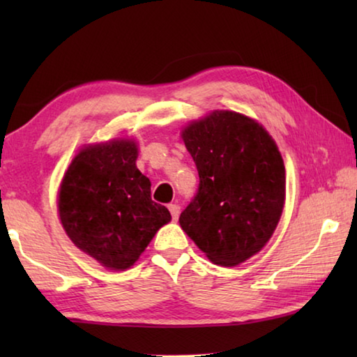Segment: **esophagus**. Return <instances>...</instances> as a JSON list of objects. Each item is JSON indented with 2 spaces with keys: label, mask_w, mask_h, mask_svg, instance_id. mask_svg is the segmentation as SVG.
Returning a JSON list of instances; mask_svg holds the SVG:
<instances>
[{
  "label": "esophagus",
  "mask_w": 357,
  "mask_h": 357,
  "mask_svg": "<svg viewBox=\"0 0 357 357\" xmlns=\"http://www.w3.org/2000/svg\"><path fill=\"white\" fill-rule=\"evenodd\" d=\"M168 209H170L172 219H173V220H178L179 213H181V208H179V204H176V203H172V204H168Z\"/></svg>",
  "instance_id": "1"
}]
</instances>
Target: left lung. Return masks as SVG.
I'll return each mask as SVG.
<instances>
[{
  "instance_id": "obj_1",
  "label": "left lung",
  "mask_w": 357,
  "mask_h": 357,
  "mask_svg": "<svg viewBox=\"0 0 357 357\" xmlns=\"http://www.w3.org/2000/svg\"><path fill=\"white\" fill-rule=\"evenodd\" d=\"M200 184L181 228L220 266L255 255L273 236L285 203V167L271 135L234 112H214L183 132Z\"/></svg>"
}]
</instances>
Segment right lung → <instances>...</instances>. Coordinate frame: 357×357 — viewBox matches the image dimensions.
<instances>
[{
    "instance_id": "add662e5",
    "label": "right lung",
    "mask_w": 357,
    "mask_h": 357,
    "mask_svg": "<svg viewBox=\"0 0 357 357\" xmlns=\"http://www.w3.org/2000/svg\"><path fill=\"white\" fill-rule=\"evenodd\" d=\"M137 144L114 140L82 149L66 172L58 209L78 249L114 271L130 268L172 215L151 198Z\"/></svg>"
}]
</instances>
